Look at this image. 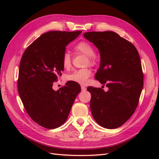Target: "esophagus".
I'll return each mask as SVG.
<instances>
[{
	"label": "esophagus",
	"mask_w": 159,
	"mask_h": 159,
	"mask_svg": "<svg viewBox=\"0 0 159 159\" xmlns=\"http://www.w3.org/2000/svg\"><path fill=\"white\" fill-rule=\"evenodd\" d=\"M86 89H87V88L85 86H84V85L81 86V90L83 91V92H85V91H86Z\"/></svg>",
	"instance_id": "34e87169"
}]
</instances>
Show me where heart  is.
Listing matches in <instances>:
<instances>
[{"mask_svg": "<svg viewBox=\"0 0 159 159\" xmlns=\"http://www.w3.org/2000/svg\"><path fill=\"white\" fill-rule=\"evenodd\" d=\"M74 50L78 53H80L82 55L87 57L86 64H89L91 66H94L96 63V57L94 56L93 47L90 43L87 42H80L78 43L74 46ZM72 62V57L68 52H65L62 57V65L65 69H68L71 66ZM92 74V71L89 68H83L74 71L72 73L67 74L66 76V79L70 81L75 82L79 84L84 85L85 84L87 79Z\"/></svg>", "mask_w": 159, "mask_h": 159, "instance_id": "b5f03b06", "label": "heart"}]
</instances>
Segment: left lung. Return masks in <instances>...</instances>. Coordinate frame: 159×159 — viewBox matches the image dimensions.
<instances>
[{
  "mask_svg": "<svg viewBox=\"0 0 159 159\" xmlns=\"http://www.w3.org/2000/svg\"><path fill=\"white\" fill-rule=\"evenodd\" d=\"M84 37L100 54L95 79L109 90L88 87L90 109L100 126L109 129L121 126L133 116L143 86L140 57L133 43L113 31L87 32Z\"/></svg>",
  "mask_w": 159,
  "mask_h": 159,
  "instance_id": "8db88e82",
  "label": "left lung"
}]
</instances>
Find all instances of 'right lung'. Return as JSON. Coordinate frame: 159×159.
I'll return each mask as SVG.
<instances>
[{
    "label": "right lung",
    "instance_id": "1",
    "mask_svg": "<svg viewBox=\"0 0 159 159\" xmlns=\"http://www.w3.org/2000/svg\"><path fill=\"white\" fill-rule=\"evenodd\" d=\"M81 31H52L29 46L20 61L18 90L26 113L40 126L54 129L65 123L80 87L74 82L55 91L53 82L61 75L66 47Z\"/></svg>",
    "mask_w": 159,
    "mask_h": 159
}]
</instances>
